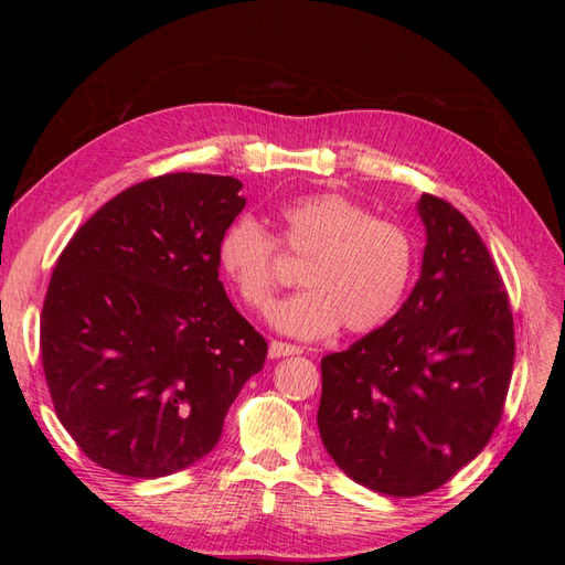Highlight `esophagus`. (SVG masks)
Instances as JSON below:
<instances>
[{
    "mask_svg": "<svg viewBox=\"0 0 565 565\" xmlns=\"http://www.w3.org/2000/svg\"><path fill=\"white\" fill-rule=\"evenodd\" d=\"M297 353H301V349L295 344H287V341H270L268 347L270 358H285V355H297Z\"/></svg>",
    "mask_w": 565,
    "mask_h": 565,
    "instance_id": "34e87169",
    "label": "esophagus"
}]
</instances>
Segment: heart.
<instances>
[{
  "mask_svg": "<svg viewBox=\"0 0 565 565\" xmlns=\"http://www.w3.org/2000/svg\"><path fill=\"white\" fill-rule=\"evenodd\" d=\"M280 243L306 263L301 295L282 301L273 324L289 337L322 339L341 322L349 332H372L396 313L413 278L415 245L386 218H372L361 202L339 193L287 200ZM278 241L254 218H237L218 243V266L254 311L266 313L280 287Z\"/></svg>",
  "mask_w": 565,
  "mask_h": 565,
  "instance_id": "obj_1",
  "label": "heart"
}]
</instances>
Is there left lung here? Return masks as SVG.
<instances>
[{
	"label": "left lung",
	"instance_id": "obj_1",
	"mask_svg": "<svg viewBox=\"0 0 565 565\" xmlns=\"http://www.w3.org/2000/svg\"><path fill=\"white\" fill-rule=\"evenodd\" d=\"M419 280L380 330L322 358L318 429L355 483L391 498L431 492L498 429L514 367V318L481 235L422 195Z\"/></svg>",
	"mask_w": 565,
	"mask_h": 565
}]
</instances>
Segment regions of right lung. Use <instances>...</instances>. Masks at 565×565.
I'll list each match as a JSON object with an SVG mask.
<instances>
[{
  "label": "right lung",
  "mask_w": 565,
  "mask_h": 565,
  "mask_svg": "<svg viewBox=\"0 0 565 565\" xmlns=\"http://www.w3.org/2000/svg\"><path fill=\"white\" fill-rule=\"evenodd\" d=\"M233 177L164 174L106 202L58 256L42 365L65 431L98 467L160 478L195 465L266 361L218 280L243 212Z\"/></svg>",
  "instance_id": "obj_1"
}]
</instances>
